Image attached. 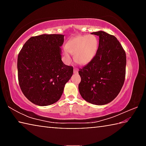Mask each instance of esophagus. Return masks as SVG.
<instances>
[{
  "instance_id": "obj_1",
  "label": "esophagus",
  "mask_w": 146,
  "mask_h": 146,
  "mask_svg": "<svg viewBox=\"0 0 146 146\" xmlns=\"http://www.w3.org/2000/svg\"><path fill=\"white\" fill-rule=\"evenodd\" d=\"M73 72H74V73H75V74H77V73H78V69H77V68H74Z\"/></svg>"
}]
</instances>
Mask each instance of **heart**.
Returning a JSON list of instances; mask_svg holds the SVG:
<instances>
[{"mask_svg": "<svg viewBox=\"0 0 146 146\" xmlns=\"http://www.w3.org/2000/svg\"><path fill=\"white\" fill-rule=\"evenodd\" d=\"M98 42L97 37L90 35H82L71 38L66 45L69 53L73 54L75 60L80 65L88 64L95 56L98 50ZM66 58L70 60V55L67 51L64 52Z\"/></svg>", "mask_w": 146, "mask_h": 146, "instance_id": "b5f03b06", "label": "heart"}]
</instances>
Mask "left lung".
<instances>
[{"instance_id": "left-lung-1", "label": "left lung", "mask_w": 146, "mask_h": 146, "mask_svg": "<svg viewBox=\"0 0 146 146\" xmlns=\"http://www.w3.org/2000/svg\"><path fill=\"white\" fill-rule=\"evenodd\" d=\"M91 34L99 36V44L94 58L79 69L78 90L87 102L104 105L117 97L123 85L126 55L115 36L102 31Z\"/></svg>"}]
</instances>
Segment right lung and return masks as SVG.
<instances>
[{
    "mask_svg": "<svg viewBox=\"0 0 146 146\" xmlns=\"http://www.w3.org/2000/svg\"><path fill=\"white\" fill-rule=\"evenodd\" d=\"M64 36L58 34L31 36L19 53L20 88L35 104L46 106L57 102L73 75V66L65 65L61 59Z\"/></svg>",
    "mask_w": 146,
    "mask_h": 146,
    "instance_id": "add662e5",
    "label": "right lung"
}]
</instances>
